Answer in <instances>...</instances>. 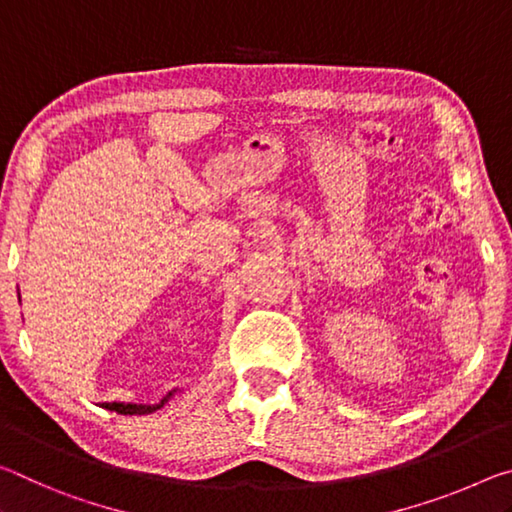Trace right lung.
Here are the masks:
<instances>
[{
    "mask_svg": "<svg viewBox=\"0 0 512 512\" xmlns=\"http://www.w3.org/2000/svg\"><path fill=\"white\" fill-rule=\"evenodd\" d=\"M172 397V392L170 395H167L161 404H156V406H138V404H117V401H113V404H104V408L106 410H115V413H120V415H147V413H154V410H158V408H163V404L167 399Z\"/></svg>",
    "mask_w": 512,
    "mask_h": 512,
    "instance_id": "obj_1",
    "label": "right lung"
}]
</instances>
